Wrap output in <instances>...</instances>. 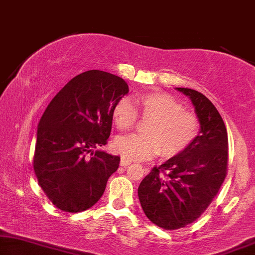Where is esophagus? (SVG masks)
<instances>
[{
	"mask_svg": "<svg viewBox=\"0 0 255 255\" xmlns=\"http://www.w3.org/2000/svg\"><path fill=\"white\" fill-rule=\"evenodd\" d=\"M130 160H128V159H126V158H121V160H120V164H121V166H128V165H130Z\"/></svg>",
	"mask_w": 255,
	"mask_h": 255,
	"instance_id": "34e87169",
	"label": "esophagus"
}]
</instances>
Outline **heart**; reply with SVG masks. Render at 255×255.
Masks as SVG:
<instances>
[{"label": "heart", "instance_id": "b5f03b06", "mask_svg": "<svg viewBox=\"0 0 255 255\" xmlns=\"http://www.w3.org/2000/svg\"><path fill=\"white\" fill-rule=\"evenodd\" d=\"M139 114L149 119L143 134L120 136L114 141V150L128 160H142L158 155L173 157L184 151L199 134L198 117L185 111L177 99L163 91L139 92L134 97ZM137 111L127 98L113 107V120L120 130L131 128Z\"/></svg>", "mask_w": 255, "mask_h": 255}]
</instances>
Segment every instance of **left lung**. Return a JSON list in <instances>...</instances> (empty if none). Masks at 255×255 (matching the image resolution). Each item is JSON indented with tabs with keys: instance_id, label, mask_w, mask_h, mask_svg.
Masks as SVG:
<instances>
[{
	"instance_id": "1",
	"label": "left lung",
	"mask_w": 255,
	"mask_h": 255,
	"mask_svg": "<svg viewBox=\"0 0 255 255\" xmlns=\"http://www.w3.org/2000/svg\"><path fill=\"white\" fill-rule=\"evenodd\" d=\"M175 89L191 99L199 134L184 151L153 167L137 191L145 216L165 230L198 220L220 191L228 167V132L217 109L201 92Z\"/></svg>"
}]
</instances>
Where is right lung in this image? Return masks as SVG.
I'll return each mask as SVG.
<instances>
[{"mask_svg": "<svg viewBox=\"0 0 255 255\" xmlns=\"http://www.w3.org/2000/svg\"><path fill=\"white\" fill-rule=\"evenodd\" d=\"M123 78L89 70L68 82L38 125L33 167L39 185L59 209L80 213L102 198L119 156L103 150L113 107L128 93Z\"/></svg>", "mask_w": 255, "mask_h": 255, "instance_id": "1", "label": "right lung"}]
</instances>
